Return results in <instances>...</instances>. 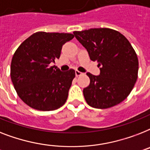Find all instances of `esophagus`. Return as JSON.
Here are the masks:
<instances>
[{"label":"esophagus","instance_id":"34e87169","mask_svg":"<svg viewBox=\"0 0 150 150\" xmlns=\"http://www.w3.org/2000/svg\"><path fill=\"white\" fill-rule=\"evenodd\" d=\"M83 75V73L81 72V71H78V70H76L75 71V75H76V77H78V76H80V75Z\"/></svg>","mask_w":150,"mask_h":150}]
</instances>
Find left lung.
Wrapping results in <instances>:
<instances>
[{
    "instance_id": "left-lung-1",
    "label": "left lung",
    "mask_w": 150,
    "mask_h": 150,
    "mask_svg": "<svg viewBox=\"0 0 150 150\" xmlns=\"http://www.w3.org/2000/svg\"><path fill=\"white\" fill-rule=\"evenodd\" d=\"M73 33L90 59L101 67L98 76L86 73L90 84L83 95L88 105L103 109L125 100L138 78V58L129 41L119 31L106 28Z\"/></svg>"
}]
</instances>
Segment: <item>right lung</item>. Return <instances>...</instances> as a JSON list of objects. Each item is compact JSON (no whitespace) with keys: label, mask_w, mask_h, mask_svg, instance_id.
<instances>
[{"label":"right lung","mask_w":150,"mask_h":150,"mask_svg":"<svg viewBox=\"0 0 150 150\" xmlns=\"http://www.w3.org/2000/svg\"><path fill=\"white\" fill-rule=\"evenodd\" d=\"M73 38L69 33L38 31L14 52L11 64L12 83L21 99L32 109L55 110L66 102L75 70L62 72L50 64L59 58L62 45Z\"/></svg>","instance_id":"obj_1"}]
</instances>
